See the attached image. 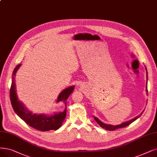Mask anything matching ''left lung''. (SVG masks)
Masks as SVG:
<instances>
[{
  "instance_id": "obj_1",
  "label": "left lung",
  "mask_w": 157,
  "mask_h": 157,
  "mask_svg": "<svg viewBox=\"0 0 157 157\" xmlns=\"http://www.w3.org/2000/svg\"><path fill=\"white\" fill-rule=\"evenodd\" d=\"M146 88H147V89H146V91H147H147H147V86H146ZM142 114V113H141L140 115L135 117L134 118L131 119V120H130V121H128V122H124V123H122V124H121L117 125V126H111V125L105 124L102 122L100 121H99L97 117H94V119H95V121L100 125V127H102V128H104V129H107V130H109V131H114V130H115V129H117L121 128H125V127H126V126H129V124H131L133 121H136L138 118L140 117Z\"/></svg>"
}]
</instances>
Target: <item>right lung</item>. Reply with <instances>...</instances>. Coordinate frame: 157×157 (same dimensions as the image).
<instances>
[{
	"label": "right lung",
	"instance_id": "1",
	"mask_svg": "<svg viewBox=\"0 0 157 157\" xmlns=\"http://www.w3.org/2000/svg\"><path fill=\"white\" fill-rule=\"evenodd\" d=\"M21 64H18L15 67L12 75V82L10 88V100L13 110L17 115L21 118L28 125L36 130L46 131L58 129L61 126L62 122L64 121L66 116V109L64 111L58 113L52 116L36 114L33 115L32 113L26 109L21 102L18 100L16 94L15 76ZM73 90L74 86H71L62 91L59 95L57 102L64 101L66 102V100L71 95Z\"/></svg>",
	"mask_w": 157,
	"mask_h": 157
}]
</instances>
